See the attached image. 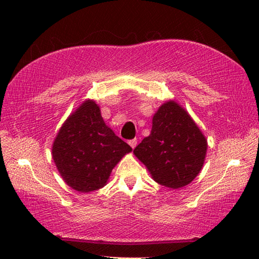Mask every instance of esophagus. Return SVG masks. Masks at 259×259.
Segmentation results:
<instances>
[{"mask_svg": "<svg viewBox=\"0 0 259 259\" xmlns=\"http://www.w3.org/2000/svg\"><path fill=\"white\" fill-rule=\"evenodd\" d=\"M129 145L133 147V148H135L136 146H137V139H131V140H129Z\"/></svg>", "mask_w": 259, "mask_h": 259, "instance_id": "34e87169", "label": "esophagus"}]
</instances>
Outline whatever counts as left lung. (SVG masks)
Masks as SVG:
<instances>
[{
  "instance_id": "1",
  "label": "left lung",
  "mask_w": 259,
  "mask_h": 259,
  "mask_svg": "<svg viewBox=\"0 0 259 259\" xmlns=\"http://www.w3.org/2000/svg\"><path fill=\"white\" fill-rule=\"evenodd\" d=\"M152 130L134 150L152 178L169 188L186 186L202 169L207 139L182 106L170 100L153 116Z\"/></svg>"
}]
</instances>
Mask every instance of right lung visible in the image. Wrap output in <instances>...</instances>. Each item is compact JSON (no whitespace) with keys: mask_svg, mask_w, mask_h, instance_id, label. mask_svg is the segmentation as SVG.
Masks as SVG:
<instances>
[{"mask_svg":"<svg viewBox=\"0 0 259 259\" xmlns=\"http://www.w3.org/2000/svg\"><path fill=\"white\" fill-rule=\"evenodd\" d=\"M133 151L105 123L94 100L68 116L52 145V157L65 183L82 193L104 187L122 156Z\"/></svg>","mask_w":259,"mask_h":259,"instance_id":"right-lung-1","label":"right lung"}]
</instances>
